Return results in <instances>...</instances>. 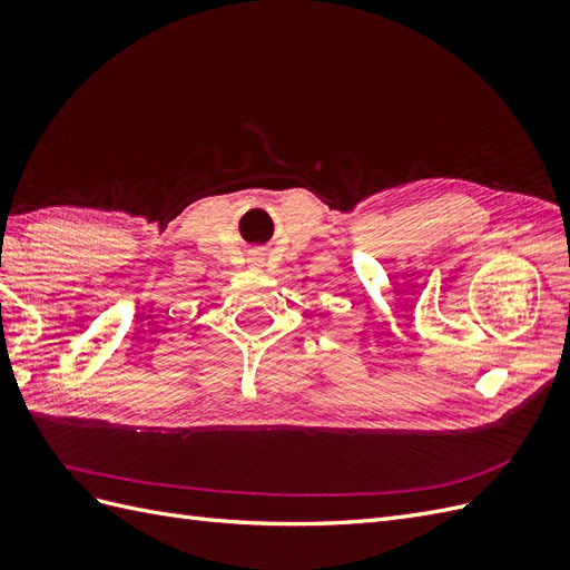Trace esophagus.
Masks as SVG:
<instances>
[{
	"mask_svg": "<svg viewBox=\"0 0 570 570\" xmlns=\"http://www.w3.org/2000/svg\"><path fill=\"white\" fill-rule=\"evenodd\" d=\"M252 256H254V264H262L264 262V252L262 249H254Z\"/></svg>",
	"mask_w": 570,
	"mask_h": 570,
	"instance_id": "1",
	"label": "esophagus"
}]
</instances>
